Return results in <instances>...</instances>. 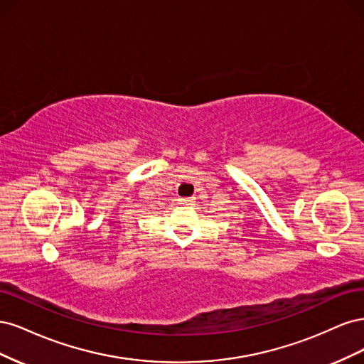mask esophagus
Segmentation results:
<instances>
[{
  "mask_svg": "<svg viewBox=\"0 0 364 364\" xmlns=\"http://www.w3.org/2000/svg\"><path fill=\"white\" fill-rule=\"evenodd\" d=\"M193 197H182L181 199V203H183V205H190V203H193Z\"/></svg>",
  "mask_w": 364,
  "mask_h": 364,
  "instance_id": "1",
  "label": "esophagus"
}]
</instances>
